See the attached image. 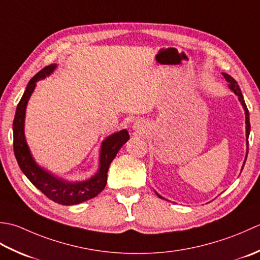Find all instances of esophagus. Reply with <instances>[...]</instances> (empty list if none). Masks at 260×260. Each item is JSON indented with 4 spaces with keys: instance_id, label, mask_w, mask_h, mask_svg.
Segmentation results:
<instances>
[{
    "instance_id": "esophagus-1",
    "label": "esophagus",
    "mask_w": 260,
    "mask_h": 260,
    "mask_svg": "<svg viewBox=\"0 0 260 260\" xmlns=\"http://www.w3.org/2000/svg\"><path fill=\"white\" fill-rule=\"evenodd\" d=\"M132 129H134L136 132H138V134H145L147 130V125L144 121L138 120L134 123V125H132Z\"/></svg>"
}]
</instances>
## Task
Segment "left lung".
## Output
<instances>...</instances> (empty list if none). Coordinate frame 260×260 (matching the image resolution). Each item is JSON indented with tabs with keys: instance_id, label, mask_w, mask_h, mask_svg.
I'll return each instance as SVG.
<instances>
[{
	"instance_id": "1",
	"label": "left lung",
	"mask_w": 260,
	"mask_h": 260,
	"mask_svg": "<svg viewBox=\"0 0 260 260\" xmlns=\"http://www.w3.org/2000/svg\"><path fill=\"white\" fill-rule=\"evenodd\" d=\"M222 75H223V77L225 78V81L229 83V88L231 89L232 92H234L237 96H238V100H239V102L241 103L243 110H245V115H246V139H247V151H246V158H245V161H243V165H242V168L241 171L243 169V166H245L246 164V159H247V156H248V138H249V134H250V121H249V111L247 109V105L245 103V100H243V96H242V93H241V89L239 88V85H238V83L235 81V78H232L230 75H228V74L225 73H222ZM156 194L158 195V198L160 199H164L162 197H160L159 194H158L156 192ZM165 200V199H164Z\"/></svg>"
}]
</instances>
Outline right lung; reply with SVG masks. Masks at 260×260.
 I'll use <instances>...</instances> for the list:
<instances>
[{
    "instance_id": "1",
    "label": "right lung",
    "mask_w": 260,
    "mask_h": 260,
    "mask_svg": "<svg viewBox=\"0 0 260 260\" xmlns=\"http://www.w3.org/2000/svg\"><path fill=\"white\" fill-rule=\"evenodd\" d=\"M56 68V63L45 67L31 78L26 85L13 120V150L21 171L47 198L61 205H75L91 200L102 192L107 185L110 164L112 162L116 153L129 140L130 137L128 130L123 129L105 138L101 145L99 171L85 181H66L40 167L31 155L24 137L25 109L31 94L34 93L37 86V82L51 75Z\"/></svg>"
}]
</instances>
